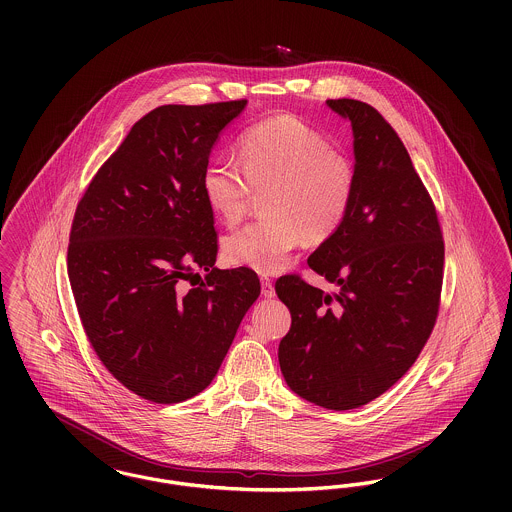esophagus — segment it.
Returning a JSON list of instances; mask_svg holds the SVG:
<instances>
[{"mask_svg":"<svg viewBox=\"0 0 512 512\" xmlns=\"http://www.w3.org/2000/svg\"><path fill=\"white\" fill-rule=\"evenodd\" d=\"M274 282L270 278H262V295L264 297H274Z\"/></svg>","mask_w":512,"mask_h":512,"instance_id":"34e87169","label":"esophagus"}]
</instances>
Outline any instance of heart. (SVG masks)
<instances>
[{"label":"heart","mask_w":512,"mask_h":512,"mask_svg":"<svg viewBox=\"0 0 512 512\" xmlns=\"http://www.w3.org/2000/svg\"><path fill=\"white\" fill-rule=\"evenodd\" d=\"M357 185L351 157L311 124L276 116L248 128L238 140V161L213 159L201 175V191L224 226H238L254 195H262L266 219L228 236L222 246L232 266L260 274L286 268L305 240H329L347 219Z\"/></svg>","instance_id":"b5f03b06"}]
</instances>
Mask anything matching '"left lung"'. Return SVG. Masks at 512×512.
<instances>
[{
	"instance_id": "8db88e82",
	"label": "left lung",
	"mask_w": 512,
	"mask_h": 512,
	"mask_svg": "<svg viewBox=\"0 0 512 512\" xmlns=\"http://www.w3.org/2000/svg\"><path fill=\"white\" fill-rule=\"evenodd\" d=\"M351 120L357 185L341 228L309 258L335 295L299 274L276 282L292 311L278 359L301 398L353 410L378 398L416 363L439 313L443 236L436 205L384 116L370 104L327 102Z\"/></svg>"
}]
</instances>
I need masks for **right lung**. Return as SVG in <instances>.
Returning a JSON list of instances; mask_svg holds the SVG:
<instances>
[{
	"mask_svg": "<svg viewBox=\"0 0 512 512\" xmlns=\"http://www.w3.org/2000/svg\"><path fill=\"white\" fill-rule=\"evenodd\" d=\"M244 106L151 110L74 211L67 266L84 333L108 372L149 402L203 392L260 295L254 270L215 268L219 236L201 191L220 130Z\"/></svg>",
	"mask_w": 512,
	"mask_h": 512,
	"instance_id": "obj_1",
	"label": "right lung"
}]
</instances>
